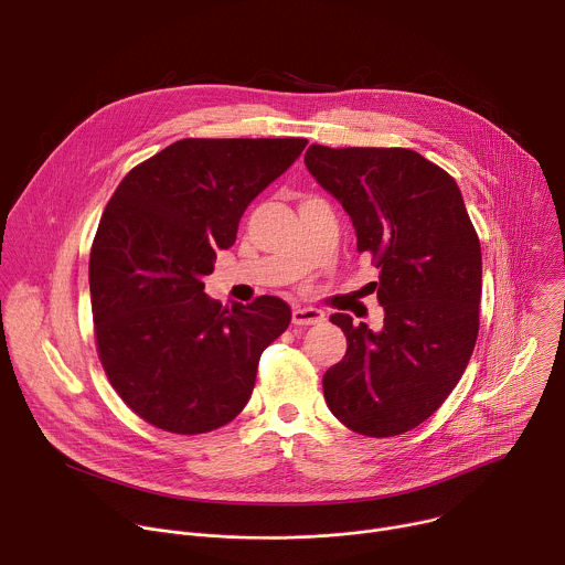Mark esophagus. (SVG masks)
<instances>
[{
	"label": "esophagus",
	"instance_id": "34e87169",
	"mask_svg": "<svg viewBox=\"0 0 565 565\" xmlns=\"http://www.w3.org/2000/svg\"><path fill=\"white\" fill-rule=\"evenodd\" d=\"M324 310L312 308V306H297L292 310V324L295 327H312V324H321L324 321Z\"/></svg>",
	"mask_w": 565,
	"mask_h": 565
}]
</instances>
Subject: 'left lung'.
I'll list each match as a JSON object with an SVG mask.
<instances>
[{"instance_id":"8db88e82","label":"left lung","mask_w":565,"mask_h":565,"mask_svg":"<svg viewBox=\"0 0 565 565\" xmlns=\"http://www.w3.org/2000/svg\"><path fill=\"white\" fill-rule=\"evenodd\" d=\"M303 163L353 221L384 306L382 331L335 312L347 355L324 373L333 416L371 438L399 436L447 399L478 338L480 241L456 181L405 147L310 145Z\"/></svg>"}]
</instances>
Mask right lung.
<instances>
[{
  "mask_svg": "<svg viewBox=\"0 0 565 565\" xmlns=\"http://www.w3.org/2000/svg\"><path fill=\"white\" fill-rule=\"evenodd\" d=\"M306 138H183L136 166L109 199L89 257L103 369L145 423L207 434L248 405L259 358L290 324L284 299H210L203 277L250 201Z\"/></svg>",
  "mask_w": 565,
  "mask_h": 565,
  "instance_id": "right-lung-1",
  "label": "right lung"
}]
</instances>
